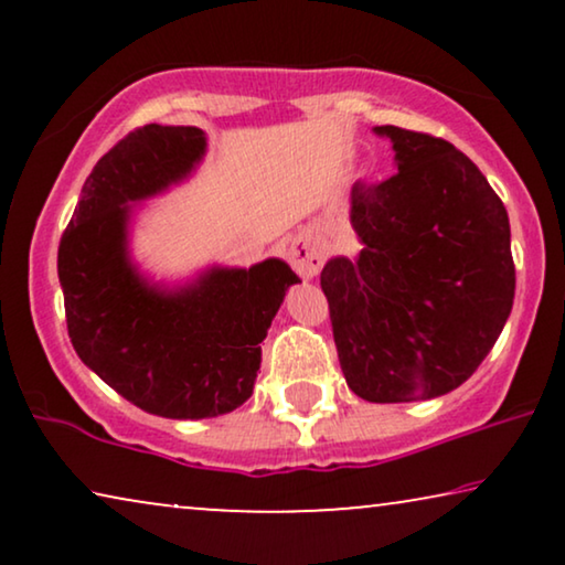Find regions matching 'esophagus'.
<instances>
[{
  "label": "esophagus",
  "mask_w": 565,
  "mask_h": 565,
  "mask_svg": "<svg viewBox=\"0 0 565 565\" xmlns=\"http://www.w3.org/2000/svg\"><path fill=\"white\" fill-rule=\"evenodd\" d=\"M288 259L296 273L303 277V280H313L319 275V269L323 265V252L321 246L313 242L308 234H300L290 242L288 246Z\"/></svg>",
  "instance_id": "34e87169"
}]
</instances>
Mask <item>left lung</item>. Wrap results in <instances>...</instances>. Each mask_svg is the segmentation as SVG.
Returning a JSON list of instances; mask_svg holds the SVG:
<instances>
[{
	"instance_id": "8db88e82",
	"label": "left lung",
	"mask_w": 565,
	"mask_h": 565,
	"mask_svg": "<svg viewBox=\"0 0 565 565\" xmlns=\"http://www.w3.org/2000/svg\"><path fill=\"white\" fill-rule=\"evenodd\" d=\"M398 172L354 182L362 249L321 269L344 381L373 404L445 396L468 381L514 303L509 215L445 138L377 126Z\"/></svg>"
}]
</instances>
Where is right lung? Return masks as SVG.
I'll use <instances>...</instances> for the list:
<instances>
[{"instance_id":"1","label":"right lung","mask_w":565,"mask_h":565,"mask_svg":"<svg viewBox=\"0 0 565 565\" xmlns=\"http://www.w3.org/2000/svg\"><path fill=\"white\" fill-rule=\"evenodd\" d=\"M195 126L136 128L97 161L58 244L66 327L92 373L143 412L207 419L252 396L262 342L298 275L282 259L151 285L128 257L134 203L182 182L205 153Z\"/></svg>"}]
</instances>
